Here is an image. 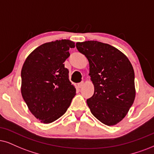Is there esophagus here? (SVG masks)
<instances>
[{"instance_id":"esophagus-1","label":"esophagus","mask_w":154,"mask_h":154,"mask_svg":"<svg viewBox=\"0 0 154 154\" xmlns=\"http://www.w3.org/2000/svg\"><path fill=\"white\" fill-rule=\"evenodd\" d=\"M84 85H85V83H84V82H81L80 83L78 84V87L79 88H81V87H82L84 86Z\"/></svg>"}]
</instances>
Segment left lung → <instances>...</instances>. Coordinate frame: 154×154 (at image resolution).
<instances>
[{"label":"left lung","mask_w":154,"mask_h":154,"mask_svg":"<svg viewBox=\"0 0 154 154\" xmlns=\"http://www.w3.org/2000/svg\"><path fill=\"white\" fill-rule=\"evenodd\" d=\"M89 63L94 92L87 103L91 114L108 126L125 117L135 99L134 71L125 54L109 44L94 41L76 43Z\"/></svg>","instance_id":"left-lung-1"}]
</instances>
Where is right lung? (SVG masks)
I'll return each mask as SVG.
<instances>
[{"mask_svg": "<svg viewBox=\"0 0 154 154\" xmlns=\"http://www.w3.org/2000/svg\"><path fill=\"white\" fill-rule=\"evenodd\" d=\"M75 42L61 40L42 44L26 58L21 70V93L30 112L44 124L67 110L76 94L64 62Z\"/></svg>", "mask_w": 154, "mask_h": 154, "instance_id": "right-lung-1", "label": "right lung"}]
</instances>
